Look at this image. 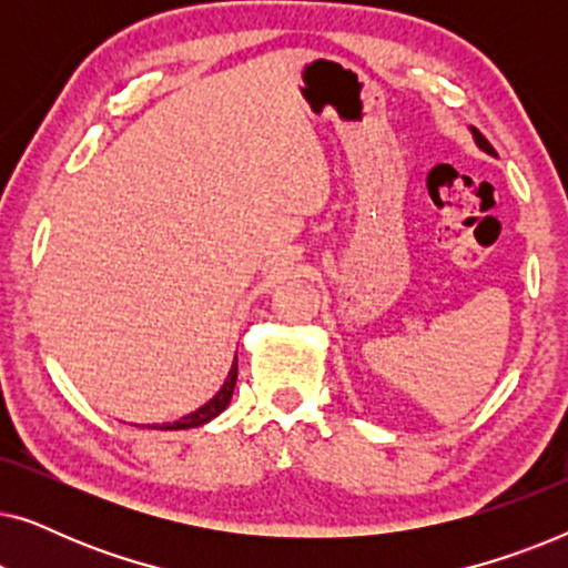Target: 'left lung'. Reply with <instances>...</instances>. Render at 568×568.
<instances>
[{
    "mask_svg": "<svg viewBox=\"0 0 568 568\" xmlns=\"http://www.w3.org/2000/svg\"><path fill=\"white\" fill-rule=\"evenodd\" d=\"M470 131H473V139H476V144L480 146V150H484V152H488V154H494V158H496L494 146H491V144H488V139H486L484 134H480V131H478V129H473V126H470Z\"/></svg>",
    "mask_w": 568,
    "mask_h": 568,
    "instance_id": "1",
    "label": "left lung"
}]
</instances>
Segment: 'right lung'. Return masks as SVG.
<instances>
[{
	"label": "right lung",
	"mask_w": 568,
	"mask_h": 568,
	"mask_svg": "<svg viewBox=\"0 0 568 568\" xmlns=\"http://www.w3.org/2000/svg\"><path fill=\"white\" fill-rule=\"evenodd\" d=\"M235 383H237V362L232 364V369H230L227 379H224V385L220 387V393H216L212 400L204 403V406H201L199 410H193V414L183 416L181 422H173V424H162V426L154 424L152 429H193V426H201V424L212 422L214 416H220L222 410L227 408V403H230V398H232V390H235Z\"/></svg>",
	"instance_id": "obj_1"
}]
</instances>
